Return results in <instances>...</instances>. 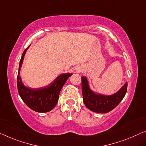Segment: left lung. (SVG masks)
Instances as JSON below:
<instances>
[{
	"instance_id": "1",
	"label": "left lung",
	"mask_w": 146,
	"mask_h": 146,
	"mask_svg": "<svg viewBox=\"0 0 146 146\" xmlns=\"http://www.w3.org/2000/svg\"><path fill=\"white\" fill-rule=\"evenodd\" d=\"M82 92L83 102L86 108L92 111L106 113L116 108L123 99L127 90V82L118 92L111 96L96 94L89 88L86 77H82Z\"/></svg>"
}]
</instances>
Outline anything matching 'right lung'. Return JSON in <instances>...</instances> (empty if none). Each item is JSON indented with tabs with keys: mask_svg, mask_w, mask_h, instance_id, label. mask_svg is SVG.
Masks as SVG:
<instances>
[{
	"mask_svg": "<svg viewBox=\"0 0 146 146\" xmlns=\"http://www.w3.org/2000/svg\"><path fill=\"white\" fill-rule=\"evenodd\" d=\"M28 48L29 46L23 51L19 62V71L17 78L18 93L24 103L32 110L39 113L50 111L57 104L61 89L66 83L67 79L72 75V73L62 74L56 78L52 84L44 88L31 89L25 86L19 76V71Z\"/></svg>",
	"mask_w": 146,
	"mask_h": 146,
	"instance_id": "1",
	"label": "right lung"
}]
</instances>
